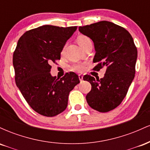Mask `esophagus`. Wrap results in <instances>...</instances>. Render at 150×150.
Masks as SVG:
<instances>
[{"mask_svg":"<svg viewBox=\"0 0 150 150\" xmlns=\"http://www.w3.org/2000/svg\"><path fill=\"white\" fill-rule=\"evenodd\" d=\"M79 79H80V82H82V81L83 80V76H82V75H79Z\"/></svg>","mask_w":150,"mask_h":150,"instance_id":"1","label":"esophagus"}]
</instances>
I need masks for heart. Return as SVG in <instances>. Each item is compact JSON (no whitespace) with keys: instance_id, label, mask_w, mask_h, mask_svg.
<instances>
[{"instance_id":"b5f03b06","label":"heart","mask_w":150,"mask_h":150,"mask_svg":"<svg viewBox=\"0 0 150 150\" xmlns=\"http://www.w3.org/2000/svg\"><path fill=\"white\" fill-rule=\"evenodd\" d=\"M77 41L78 42V44H80L81 47H83L85 44H87L88 42H90L91 40L88 37L85 35H80L78 36L77 38ZM72 69L73 70L77 72H82L85 69V65L84 63H75L72 66Z\"/></svg>"}]
</instances>
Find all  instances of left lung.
Wrapping results in <instances>:
<instances>
[{
  "mask_svg": "<svg viewBox=\"0 0 150 150\" xmlns=\"http://www.w3.org/2000/svg\"><path fill=\"white\" fill-rule=\"evenodd\" d=\"M79 31L94 42L96 53L93 62L97 65L93 70L106 68L103 78L83 77L92 85L86 99L93 109L108 112L119 106L133 80L137 48L128 31L113 22H96L79 27Z\"/></svg>",
  "mask_w": 150,
  "mask_h": 150,
  "instance_id": "1",
  "label": "left lung"
}]
</instances>
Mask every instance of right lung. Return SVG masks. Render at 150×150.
Wrapping results in <instances>:
<instances>
[{
  "mask_svg": "<svg viewBox=\"0 0 150 150\" xmlns=\"http://www.w3.org/2000/svg\"><path fill=\"white\" fill-rule=\"evenodd\" d=\"M77 27L44 25L27 31L20 38L13 53L15 83L36 112L53 117L68 106V96L79 77L73 72L61 78L51 76V63L61 59L65 43Z\"/></svg>",
  "mask_w": 150,
  "mask_h": 150,
  "instance_id": "1",
  "label": "right lung"
}]
</instances>
